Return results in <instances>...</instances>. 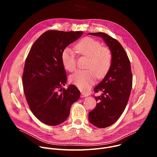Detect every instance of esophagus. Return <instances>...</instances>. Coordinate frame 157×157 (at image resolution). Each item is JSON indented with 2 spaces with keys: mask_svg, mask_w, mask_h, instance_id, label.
Returning a JSON list of instances; mask_svg holds the SVG:
<instances>
[{
  "mask_svg": "<svg viewBox=\"0 0 157 157\" xmlns=\"http://www.w3.org/2000/svg\"><path fill=\"white\" fill-rule=\"evenodd\" d=\"M87 96V94L84 92H81V98H85Z\"/></svg>",
  "mask_w": 157,
  "mask_h": 157,
  "instance_id": "34e87169",
  "label": "esophagus"
}]
</instances>
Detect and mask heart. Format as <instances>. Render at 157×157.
I'll use <instances>...</instances> for the list:
<instances>
[{"label": "heart", "mask_w": 157, "mask_h": 157, "mask_svg": "<svg viewBox=\"0 0 157 157\" xmlns=\"http://www.w3.org/2000/svg\"><path fill=\"white\" fill-rule=\"evenodd\" d=\"M76 52L88 58L86 70H78L70 78V82L81 90L92 85L96 79L104 78L109 72L113 61L110 50L102 47V44L92 38L81 39L75 46ZM61 60L64 68L73 71L76 67L75 53L70 48H66L61 53Z\"/></svg>", "instance_id": "1"}]
</instances>
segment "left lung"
Wrapping results in <instances>:
<instances>
[{
    "label": "left lung",
    "instance_id": "left-lung-1",
    "mask_svg": "<svg viewBox=\"0 0 157 157\" xmlns=\"http://www.w3.org/2000/svg\"><path fill=\"white\" fill-rule=\"evenodd\" d=\"M89 35L103 38L113 54L110 68L102 81L94 88L96 108L89 113V121L98 128H105L115 123L127 105L132 86L130 63L121 44L116 39L102 32Z\"/></svg>",
    "mask_w": 157,
    "mask_h": 157
}]
</instances>
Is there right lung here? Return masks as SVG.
<instances>
[{
    "label": "right lung",
    "instance_id": "add662e5",
    "mask_svg": "<svg viewBox=\"0 0 157 157\" xmlns=\"http://www.w3.org/2000/svg\"><path fill=\"white\" fill-rule=\"evenodd\" d=\"M82 32L48 30L33 43L25 61L22 76L27 103L34 116L48 125H57L68 117L71 105L80 97L73 84L67 81L61 53Z\"/></svg>",
    "mask_w": 157,
    "mask_h": 157
}]
</instances>
